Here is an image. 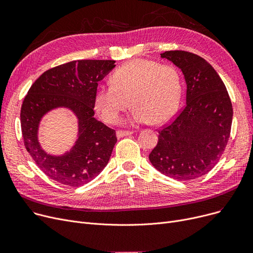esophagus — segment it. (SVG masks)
Wrapping results in <instances>:
<instances>
[{"label": "esophagus", "instance_id": "obj_1", "mask_svg": "<svg viewBox=\"0 0 253 253\" xmlns=\"http://www.w3.org/2000/svg\"><path fill=\"white\" fill-rule=\"evenodd\" d=\"M131 134H133V131H126V130H118L117 131V137L118 138L128 136V135H131Z\"/></svg>", "mask_w": 253, "mask_h": 253}]
</instances>
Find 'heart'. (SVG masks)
<instances>
[{"label": "heart", "instance_id": "heart-1", "mask_svg": "<svg viewBox=\"0 0 253 253\" xmlns=\"http://www.w3.org/2000/svg\"><path fill=\"white\" fill-rule=\"evenodd\" d=\"M181 80L170 64L137 58L124 63L112 75L111 84L97 88L94 108L104 122H117L122 112L133 106L135 123L167 122L178 108Z\"/></svg>", "mask_w": 253, "mask_h": 253}]
</instances>
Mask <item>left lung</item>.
I'll return each mask as SVG.
<instances>
[{"label": "left lung", "mask_w": 253, "mask_h": 253, "mask_svg": "<svg viewBox=\"0 0 253 253\" xmlns=\"http://www.w3.org/2000/svg\"><path fill=\"white\" fill-rule=\"evenodd\" d=\"M161 57L181 70L187 103L173 121L159 131V141L149 159L166 176L195 179L215 166L227 147L232 102L222 80L204 58L181 50L166 51Z\"/></svg>", "instance_id": "8db88e82"}]
</instances>
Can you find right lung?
<instances>
[{"label": "right lung", "mask_w": 253, "mask_h": 253, "mask_svg": "<svg viewBox=\"0 0 253 253\" xmlns=\"http://www.w3.org/2000/svg\"><path fill=\"white\" fill-rule=\"evenodd\" d=\"M115 60H74L46 71L24 97L20 123L25 149L44 173L59 183L80 187L95 178L109 163L116 131L94 118L98 82ZM69 108L78 119V138L62 155L45 152L38 141L42 118L52 109Z\"/></svg>", "instance_id": "add662e5"}]
</instances>
